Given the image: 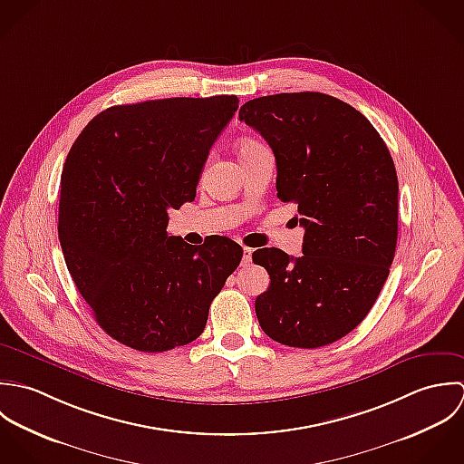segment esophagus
I'll use <instances>...</instances> for the list:
<instances>
[{
  "label": "esophagus",
  "instance_id": "esophagus-1",
  "mask_svg": "<svg viewBox=\"0 0 464 464\" xmlns=\"http://www.w3.org/2000/svg\"><path fill=\"white\" fill-rule=\"evenodd\" d=\"M251 262H253V249H251V247H244L242 266H244V267H247V266H251Z\"/></svg>",
  "mask_w": 464,
  "mask_h": 464
}]
</instances>
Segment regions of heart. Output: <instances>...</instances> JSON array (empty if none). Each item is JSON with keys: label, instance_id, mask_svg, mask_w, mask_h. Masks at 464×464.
<instances>
[{"label": "heart", "instance_id": "1", "mask_svg": "<svg viewBox=\"0 0 464 464\" xmlns=\"http://www.w3.org/2000/svg\"><path fill=\"white\" fill-rule=\"evenodd\" d=\"M251 145H256V141H253V140H246V141H242V143L238 145V150L247 149V147H251Z\"/></svg>", "mask_w": 464, "mask_h": 464}]
</instances>
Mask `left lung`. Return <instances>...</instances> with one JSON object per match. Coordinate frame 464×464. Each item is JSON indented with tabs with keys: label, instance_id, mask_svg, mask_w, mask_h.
I'll return each instance as SVG.
<instances>
[{
	"label": "left lung",
	"instance_id": "left-lung-1",
	"mask_svg": "<svg viewBox=\"0 0 464 464\" xmlns=\"http://www.w3.org/2000/svg\"><path fill=\"white\" fill-rule=\"evenodd\" d=\"M240 121L276 158V189L295 202L303 256L276 247L253 253L271 276L256 297L262 330L279 344H332L370 314L396 251L398 178L370 120L324 93H279L246 102Z\"/></svg>",
	"mask_w": 464,
	"mask_h": 464
}]
</instances>
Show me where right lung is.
<instances>
[{
	"mask_svg": "<svg viewBox=\"0 0 464 464\" xmlns=\"http://www.w3.org/2000/svg\"><path fill=\"white\" fill-rule=\"evenodd\" d=\"M235 94L114 105L86 125L61 176L59 240L100 328L147 353L195 341L242 260L227 237L189 246L167 233L191 202Z\"/></svg>",
	"mask_w": 464,
	"mask_h": 464,
	"instance_id": "right-lung-1",
	"label": "right lung"
}]
</instances>
